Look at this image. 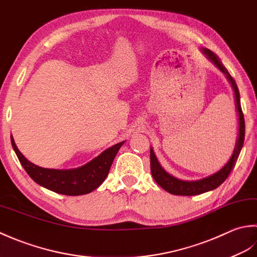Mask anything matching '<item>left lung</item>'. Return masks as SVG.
Listing matches in <instances>:
<instances>
[{"label": "left lung", "mask_w": 257, "mask_h": 257, "mask_svg": "<svg viewBox=\"0 0 257 257\" xmlns=\"http://www.w3.org/2000/svg\"><path fill=\"white\" fill-rule=\"evenodd\" d=\"M202 53L206 56V59L212 62L214 65H215L217 69L221 71L223 74L226 76L227 81L231 84L233 91H234V99H235V107H236L237 116H238V133H237V139L236 142H235V148L233 151V154L231 158L227 161V163L225 164L221 170L214 173V174L203 177L201 180L196 181H184L180 180L177 177L171 175L170 173H167L160 162L156 158V155L153 151V148H151V172L152 176L158 184L165 190L166 192L171 193V194L174 195H183V196H192V195H198L203 194L205 192H209L215 190L222 183L227 179V176L233 167L236 163L238 155L240 153V150L243 148L244 144V138H245V122H244V115L242 112V107H240V98H239V92L236 83H235L234 78L229 74L226 67L223 65L222 61L219 60V57L213 53L211 50L202 48L201 49Z\"/></svg>", "instance_id": "obj_1"}]
</instances>
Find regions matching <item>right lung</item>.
I'll list each match as a JSON object with an SVG mask.
<instances>
[{
    "label": "right lung",
    "instance_id": "add662e5",
    "mask_svg": "<svg viewBox=\"0 0 257 257\" xmlns=\"http://www.w3.org/2000/svg\"><path fill=\"white\" fill-rule=\"evenodd\" d=\"M11 143L20 163L35 183L59 194L76 196L88 194L105 181L115 156L125 141L103 151L86 164L69 170L44 169L35 165L21 153L12 135Z\"/></svg>",
    "mask_w": 257,
    "mask_h": 257
}]
</instances>
